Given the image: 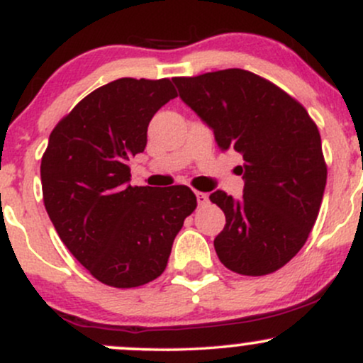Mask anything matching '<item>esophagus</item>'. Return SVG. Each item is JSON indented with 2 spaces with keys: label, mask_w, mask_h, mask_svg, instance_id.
I'll use <instances>...</instances> for the list:
<instances>
[{
  "label": "esophagus",
  "mask_w": 363,
  "mask_h": 363,
  "mask_svg": "<svg viewBox=\"0 0 363 363\" xmlns=\"http://www.w3.org/2000/svg\"><path fill=\"white\" fill-rule=\"evenodd\" d=\"M196 199H198V205L199 206H205L208 201H210V198H208V194L206 193H196Z\"/></svg>",
  "instance_id": "esophagus-1"
}]
</instances>
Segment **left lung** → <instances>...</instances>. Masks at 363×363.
I'll return each mask as SVG.
<instances>
[{"mask_svg":"<svg viewBox=\"0 0 363 363\" xmlns=\"http://www.w3.org/2000/svg\"><path fill=\"white\" fill-rule=\"evenodd\" d=\"M172 80L218 147L244 157L242 199L210 194L227 220L215 237L216 256L245 277L283 268L303 247L323 203L328 165L318 126L301 102L245 69Z\"/></svg>","mask_w":363,"mask_h":363,"instance_id":"obj_1","label":"left lung"}]
</instances>
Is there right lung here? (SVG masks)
<instances>
[{
	"mask_svg": "<svg viewBox=\"0 0 363 363\" xmlns=\"http://www.w3.org/2000/svg\"><path fill=\"white\" fill-rule=\"evenodd\" d=\"M176 97L169 78H119L82 99L49 136L40 162L45 211L104 285L135 289L160 277L198 206L187 186L129 184V158L147 147L153 114Z\"/></svg>",
	"mask_w": 363,
	"mask_h": 363,
	"instance_id": "right-lung-1",
	"label": "right lung"
}]
</instances>
